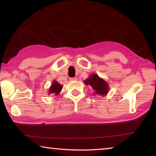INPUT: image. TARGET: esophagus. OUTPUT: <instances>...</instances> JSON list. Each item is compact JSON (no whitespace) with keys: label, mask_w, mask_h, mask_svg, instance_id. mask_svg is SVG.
<instances>
[{"label":"esophagus","mask_w":156,"mask_h":156,"mask_svg":"<svg viewBox=\"0 0 156 156\" xmlns=\"http://www.w3.org/2000/svg\"><path fill=\"white\" fill-rule=\"evenodd\" d=\"M77 77H72V78H70V81H77Z\"/></svg>","instance_id":"1"}]
</instances>
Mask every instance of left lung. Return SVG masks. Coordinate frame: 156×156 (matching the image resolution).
<instances>
[{
    "instance_id": "8db88e82",
    "label": "left lung",
    "mask_w": 156,
    "mask_h": 156,
    "mask_svg": "<svg viewBox=\"0 0 156 156\" xmlns=\"http://www.w3.org/2000/svg\"><path fill=\"white\" fill-rule=\"evenodd\" d=\"M84 83L87 86H90L93 90L94 95H98L105 96L108 94L109 91V86L107 81L99 76L94 73L90 75L89 78L83 81Z\"/></svg>"
}]
</instances>
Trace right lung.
I'll return each mask as SVG.
<instances>
[{
	"label": "right lung",
	"instance_id": "right-lung-1",
	"mask_svg": "<svg viewBox=\"0 0 156 156\" xmlns=\"http://www.w3.org/2000/svg\"><path fill=\"white\" fill-rule=\"evenodd\" d=\"M63 86H62L60 83H58L57 81L54 80L52 82L51 86L49 88L48 94H54L55 96H57L60 93L62 89Z\"/></svg>",
	"mask_w": 156,
	"mask_h": 156
}]
</instances>
